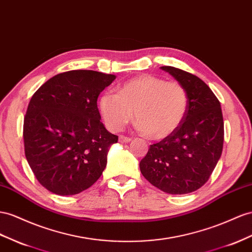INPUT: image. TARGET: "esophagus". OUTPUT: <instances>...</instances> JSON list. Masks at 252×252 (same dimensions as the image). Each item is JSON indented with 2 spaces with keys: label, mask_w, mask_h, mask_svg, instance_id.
I'll return each instance as SVG.
<instances>
[{
  "label": "esophagus",
  "mask_w": 252,
  "mask_h": 252,
  "mask_svg": "<svg viewBox=\"0 0 252 252\" xmlns=\"http://www.w3.org/2000/svg\"><path fill=\"white\" fill-rule=\"evenodd\" d=\"M130 141H131V139L128 138V137H125V135H120V137H119V142L120 143H128Z\"/></svg>",
  "instance_id": "34e87169"
}]
</instances>
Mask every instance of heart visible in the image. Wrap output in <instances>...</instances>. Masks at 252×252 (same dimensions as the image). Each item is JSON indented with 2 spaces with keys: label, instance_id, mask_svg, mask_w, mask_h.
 <instances>
[{
  "label": "heart",
  "instance_id": "heart-1",
  "mask_svg": "<svg viewBox=\"0 0 252 252\" xmlns=\"http://www.w3.org/2000/svg\"><path fill=\"white\" fill-rule=\"evenodd\" d=\"M188 104V93L179 83L141 75L122 85L118 94H101L98 109L112 131L122 130L132 120L134 111L138 130L151 139L162 140L180 126Z\"/></svg>",
  "mask_w": 252,
  "mask_h": 252
}]
</instances>
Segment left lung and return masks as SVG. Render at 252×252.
<instances>
[{
    "label": "left lung",
    "instance_id": "8db88e82",
    "mask_svg": "<svg viewBox=\"0 0 252 252\" xmlns=\"http://www.w3.org/2000/svg\"><path fill=\"white\" fill-rule=\"evenodd\" d=\"M188 93L185 119L176 130L151 145L140 162L142 175L161 191L181 195L196 191L209 180L223 144V120L220 100L209 86L193 74L161 66Z\"/></svg>",
    "mask_w": 252,
    "mask_h": 252
}]
</instances>
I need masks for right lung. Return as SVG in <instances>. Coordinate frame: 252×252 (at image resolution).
<instances>
[{"label": "right lung", "instance_id": "add662e5", "mask_svg": "<svg viewBox=\"0 0 252 252\" xmlns=\"http://www.w3.org/2000/svg\"><path fill=\"white\" fill-rule=\"evenodd\" d=\"M115 77L91 70L60 73L31 98L23 125L25 157L50 192L78 194L103 174L119 138L100 122L97 97Z\"/></svg>", "mask_w": 252, "mask_h": 252}]
</instances>
